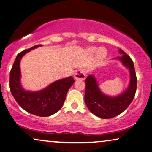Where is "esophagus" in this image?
Returning <instances> with one entry per match:
<instances>
[{"mask_svg": "<svg viewBox=\"0 0 152 152\" xmlns=\"http://www.w3.org/2000/svg\"><path fill=\"white\" fill-rule=\"evenodd\" d=\"M87 72L85 69H77L74 74V78L76 80H84L86 78Z\"/></svg>", "mask_w": 152, "mask_h": 152, "instance_id": "1", "label": "esophagus"}]
</instances>
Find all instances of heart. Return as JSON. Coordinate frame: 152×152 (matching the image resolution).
<instances>
[{"label": "heart", "mask_w": 152, "mask_h": 152, "mask_svg": "<svg viewBox=\"0 0 152 152\" xmlns=\"http://www.w3.org/2000/svg\"><path fill=\"white\" fill-rule=\"evenodd\" d=\"M96 50L97 48L95 47H91L89 48V52L91 53H94L96 51ZM106 54H107V51H106L104 48H100L97 51V55H98V57L99 58H104L106 56Z\"/></svg>", "instance_id": "1"}]
</instances>
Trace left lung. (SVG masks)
Segmentation results:
<instances>
[{"label":"left lung","mask_w":152,"mask_h":152,"mask_svg":"<svg viewBox=\"0 0 152 152\" xmlns=\"http://www.w3.org/2000/svg\"><path fill=\"white\" fill-rule=\"evenodd\" d=\"M119 53L123 54L115 58L121 61L124 66L128 67L130 74L128 87L121 94L110 97L104 94L98 87L96 79L93 74L86 78L85 102L87 108L93 114L102 119H110L124 112L132 102L137 90V80L134 63L130 56L119 49Z\"/></svg>","instance_id":"8db88e82"}]
</instances>
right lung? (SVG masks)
<instances>
[{
	"instance_id": "1",
	"label": "right lung",
	"mask_w": 152,
	"mask_h": 152,
	"mask_svg": "<svg viewBox=\"0 0 152 152\" xmlns=\"http://www.w3.org/2000/svg\"><path fill=\"white\" fill-rule=\"evenodd\" d=\"M42 46L36 45L18 54L10 72V87L13 98L24 110L37 116L48 117L61 108L67 93L74 80L72 76L61 79L38 91H29L22 87L20 60L26 53Z\"/></svg>"
}]
</instances>
